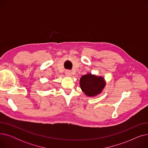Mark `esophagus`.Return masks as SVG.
Here are the masks:
<instances>
[{"label":"esophagus","mask_w":148,"mask_h":148,"mask_svg":"<svg viewBox=\"0 0 148 148\" xmlns=\"http://www.w3.org/2000/svg\"><path fill=\"white\" fill-rule=\"evenodd\" d=\"M71 74H72V73H71V71H70V70H66L65 74H66L67 76L71 75Z\"/></svg>","instance_id":"1"}]
</instances>
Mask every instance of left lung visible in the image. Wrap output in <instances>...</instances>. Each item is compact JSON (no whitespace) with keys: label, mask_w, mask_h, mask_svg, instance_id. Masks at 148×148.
Wrapping results in <instances>:
<instances>
[{"label":"left lung","mask_w":148,"mask_h":148,"mask_svg":"<svg viewBox=\"0 0 148 148\" xmlns=\"http://www.w3.org/2000/svg\"><path fill=\"white\" fill-rule=\"evenodd\" d=\"M80 85L85 94L89 97H94L101 92L106 83L103 77L88 74L81 77Z\"/></svg>","instance_id":"left-lung-1"}]
</instances>
